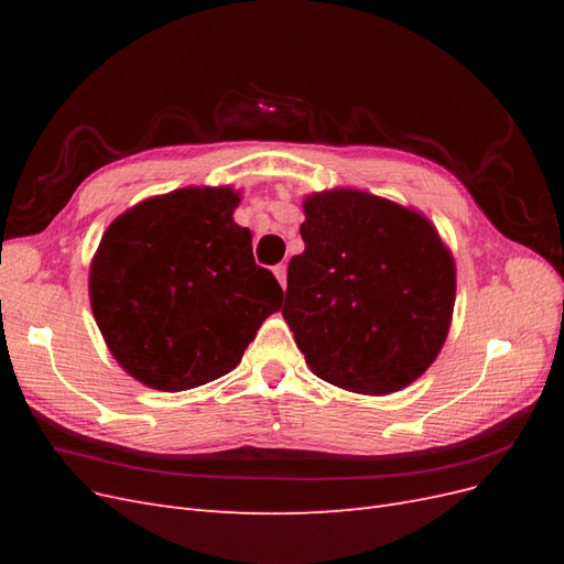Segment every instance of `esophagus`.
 Returning a JSON list of instances; mask_svg holds the SVG:
<instances>
[{
    "label": "esophagus",
    "instance_id": "34e87169",
    "mask_svg": "<svg viewBox=\"0 0 564 564\" xmlns=\"http://www.w3.org/2000/svg\"><path fill=\"white\" fill-rule=\"evenodd\" d=\"M272 272H275V278H278L280 284L284 286V284H286V263H278L275 268H272Z\"/></svg>",
    "mask_w": 564,
    "mask_h": 564
}]
</instances>
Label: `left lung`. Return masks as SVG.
Masks as SVG:
<instances>
[{
  "label": "left lung",
  "mask_w": 564,
  "mask_h": 564,
  "mask_svg": "<svg viewBox=\"0 0 564 564\" xmlns=\"http://www.w3.org/2000/svg\"><path fill=\"white\" fill-rule=\"evenodd\" d=\"M282 315L315 377L365 395L414 383L445 344L456 268L431 220L362 191L303 202Z\"/></svg>",
  "instance_id": "8db88e82"
}]
</instances>
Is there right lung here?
<instances>
[{
	"instance_id": "obj_1",
	"label": "right lung",
	"mask_w": 564,
	"mask_h": 564,
	"mask_svg": "<svg viewBox=\"0 0 564 564\" xmlns=\"http://www.w3.org/2000/svg\"><path fill=\"white\" fill-rule=\"evenodd\" d=\"M232 187H181L117 216L91 261L100 334L127 373L178 392L240 365L282 286L232 220Z\"/></svg>"
}]
</instances>
